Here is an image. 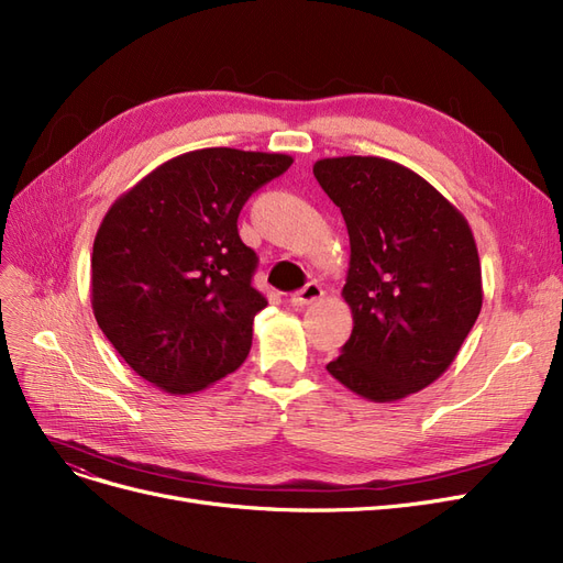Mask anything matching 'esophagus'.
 Instances as JSON below:
<instances>
[{
  "label": "esophagus",
  "mask_w": 563,
  "mask_h": 563,
  "mask_svg": "<svg viewBox=\"0 0 563 563\" xmlns=\"http://www.w3.org/2000/svg\"><path fill=\"white\" fill-rule=\"evenodd\" d=\"M322 295H324V289L318 283H308L306 287L299 289V292L292 295V303L295 306H308V303L318 301Z\"/></svg>",
  "instance_id": "1"
}]
</instances>
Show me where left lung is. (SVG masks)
Instances as JSON below:
<instances>
[{"label":"left lung","mask_w":563,"mask_h":563,"mask_svg":"<svg viewBox=\"0 0 563 563\" xmlns=\"http://www.w3.org/2000/svg\"><path fill=\"white\" fill-rule=\"evenodd\" d=\"M350 236L343 299L352 334L327 371L387 404L439 380L483 308L481 257L456 208L408 166L383 157L313 164Z\"/></svg>","instance_id":"left-lung-1"}]
</instances>
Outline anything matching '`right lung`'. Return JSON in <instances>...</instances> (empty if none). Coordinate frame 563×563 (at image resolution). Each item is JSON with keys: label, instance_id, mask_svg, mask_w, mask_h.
Masks as SVG:
<instances>
[{"label": "right lung", "instance_id": "1", "mask_svg": "<svg viewBox=\"0 0 563 563\" xmlns=\"http://www.w3.org/2000/svg\"><path fill=\"white\" fill-rule=\"evenodd\" d=\"M292 157L201 148L159 164L103 216L92 245V313L118 355L169 394L236 371L266 299L239 236L247 197Z\"/></svg>", "mask_w": 563, "mask_h": 563}]
</instances>
